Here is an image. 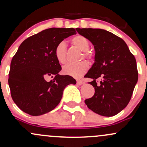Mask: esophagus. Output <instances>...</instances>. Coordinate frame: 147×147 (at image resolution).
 I'll return each instance as SVG.
<instances>
[{
    "label": "esophagus",
    "mask_w": 147,
    "mask_h": 147,
    "mask_svg": "<svg viewBox=\"0 0 147 147\" xmlns=\"http://www.w3.org/2000/svg\"><path fill=\"white\" fill-rule=\"evenodd\" d=\"M77 84H78V85L81 86V85H82V84H84V82H83L82 80H77Z\"/></svg>",
    "instance_id": "obj_1"
}]
</instances>
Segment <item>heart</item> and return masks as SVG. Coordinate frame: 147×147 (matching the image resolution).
Wrapping results in <instances>:
<instances>
[{
  "mask_svg": "<svg viewBox=\"0 0 147 147\" xmlns=\"http://www.w3.org/2000/svg\"><path fill=\"white\" fill-rule=\"evenodd\" d=\"M71 43L79 50L83 52L84 57L90 59L91 55L88 50L90 48V43L86 37L82 35H76L71 39ZM55 56L59 63L64 64L66 62V48L63 42H60L55 49ZM89 65L87 62L82 61L78 63H68L63 67V72L66 75L79 78L87 72Z\"/></svg>",
  "mask_w": 147,
  "mask_h": 147,
  "instance_id": "1",
  "label": "heart"
}]
</instances>
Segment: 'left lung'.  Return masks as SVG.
I'll list each match as a JSON object with an SVG mask.
<instances>
[{"label": "left lung", "instance_id": "obj_1", "mask_svg": "<svg viewBox=\"0 0 147 147\" xmlns=\"http://www.w3.org/2000/svg\"><path fill=\"white\" fill-rule=\"evenodd\" d=\"M95 48V63L86 75L95 94L85 100L88 108L100 115L111 117L129 104L138 82L137 63L126 43L114 34L102 29L76 28ZM102 81L98 85L96 79Z\"/></svg>", "mask_w": 147, "mask_h": 147}]
</instances>
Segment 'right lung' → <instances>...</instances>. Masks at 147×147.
<instances>
[{"label": "right lung", "instance_id": "obj_1", "mask_svg": "<svg viewBox=\"0 0 147 147\" xmlns=\"http://www.w3.org/2000/svg\"><path fill=\"white\" fill-rule=\"evenodd\" d=\"M73 34V28H49L20 45L11 59L8 84L13 101L23 112L32 116L50 112L59 104L64 88L76 84L71 76L59 74L61 67L55 56L57 45Z\"/></svg>", "mask_w": 147, "mask_h": 147}]
</instances>
